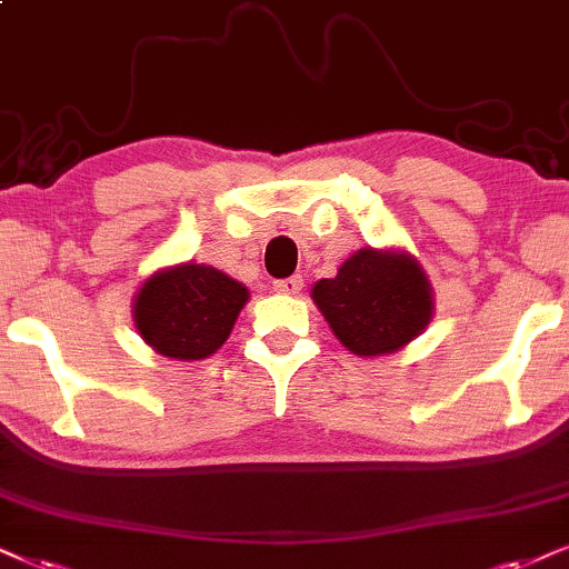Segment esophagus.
Listing matches in <instances>:
<instances>
[{"label": "esophagus", "instance_id": "esophagus-1", "mask_svg": "<svg viewBox=\"0 0 569 569\" xmlns=\"http://www.w3.org/2000/svg\"><path fill=\"white\" fill-rule=\"evenodd\" d=\"M301 286H305V280H301V276H291V278H280L272 283V289H276L278 293H299Z\"/></svg>", "mask_w": 569, "mask_h": 569}]
</instances>
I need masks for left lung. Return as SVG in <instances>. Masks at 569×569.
Returning <instances> with one entry per match:
<instances>
[{
	"label": "left lung",
	"instance_id": "8db88e82",
	"mask_svg": "<svg viewBox=\"0 0 569 569\" xmlns=\"http://www.w3.org/2000/svg\"><path fill=\"white\" fill-rule=\"evenodd\" d=\"M338 341L359 357L391 355L420 336L433 315L428 280L407 254L359 249L312 289Z\"/></svg>",
	"mask_w": 569,
	"mask_h": 569
}]
</instances>
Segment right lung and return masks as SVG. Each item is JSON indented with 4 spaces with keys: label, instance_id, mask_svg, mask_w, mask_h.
Returning a JSON list of instances; mask_svg holds the SVG:
<instances>
[{
    "label": "right lung",
    "instance_id": "add662e5",
    "mask_svg": "<svg viewBox=\"0 0 569 569\" xmlns=\"http://www.w3.org/2000/svg\"><path fill=\"white\" fill-rule=\"evenodd\" d=\"M249 291L207 264H178L157 272L136 297V326L164 357L204 359L231 336Z\"/></svg>",
    "mask_w": 569,
    "mask_h": 569
}]
</instances>
